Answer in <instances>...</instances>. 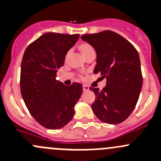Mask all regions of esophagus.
Instances as JSON below:
<instances>
[{"label": "esophagus", "mask_w": 161, "mask_h": 161, "mask_svg": "<svg viewBox=\"0 0 161 161\" xmlns=\"http://www.w3.org/2000/svg\"><path fill=\"white\" fill-rule=\"evenodd\" d=\"M82 88H83V91L89 90V86H88L87 85H85V84H84V85L82 86Z\"/></svg>", "instance_id": "34e87169"}]
</instances>
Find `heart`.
Listing matches in <instances>:
<instances>
[{"label":"heart","mask_w":161,"mask_h":161,"mask_svg":"<svg viewBox=\"0 0 161 161\" xmlns=\"http://www.w3.org/2000/svg\"><path fill=\"white\" fill-rule=\"evenodd\" d=\"M78 48H79V52H81V54H82V56H83L84 58H86V57L87 56L89 53H91V52H95L93 47H92L91 45H89V44L86 43V42L79 44V46H78ZM69 55V52H68L66 55H65V59L68 58Z\"/></svg>","instance_id":"b5f03b06"}]
</instances>
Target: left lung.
I'll use <instances>...</instances> for the list:
<instances>
[{
	"instance_id": "8db88e82",
	"label": "left lung",
	"mask_w": 161,
	"mask_h": 161,
	"mask_svg": "<svg viewBox=\"0 0 161 161\" xmlns=\"http://www.w3.org/2000/svg\"><path fill=\"white\" fill-rule=\"evenodd\" d=\"M81 38L96 52L94 73L106 79L102 90L89 88L96 95L93 113L106 123H120L134 109L143 85L138 52L123 37L109 30L86 34Z\"/></svg>"
}]
</instances>
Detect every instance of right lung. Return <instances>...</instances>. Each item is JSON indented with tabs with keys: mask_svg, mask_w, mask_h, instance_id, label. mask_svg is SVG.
<instances>
[{
	"mask_svg": "<svg viewBox=\"0 0 161 161\" xmlns=\"http://www.w3.org/2000/svg\"><path fill=\"white\" fill-rule=\"evenodd\" d=\"M79 35L48 32L30 44L21 66V93L28 111L42 126L57 130L68 124L82 92L80 83L68 86L55 79L68 51Z\"/></svg>",
	"mask_w": 161,
	"mask_h": 161,
	"instance_id": "right-lung-1",
	"label": "right lung"
}]
</instances>
